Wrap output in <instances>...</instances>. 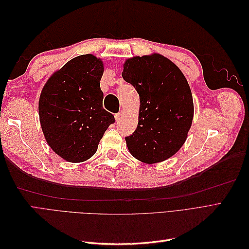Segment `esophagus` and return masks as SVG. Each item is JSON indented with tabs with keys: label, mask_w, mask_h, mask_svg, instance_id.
I'll return each mask as SVG.
<instances>
[{
	"label": "esophagus",
	"mask_w": 249,
	"mask_h": 249,
	"mask_svg": "<svg viewBox=\"0 0 249 249\" xmlns=\"http://www.w3.org/2000/svg\"><path fill=\"white\" fill-rule=\"evenodd\" d=\"M124 111H120L119 113H116V114H115V119H116V122H119V120L123 118V116H124Z\"/></svg>",
	"instance_id": "1"
}]
</instances>
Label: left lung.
Wrapping results in <instances>:
<instances>
[{
  "mask_svg": "<svg viewBox=\"0 0 249 249\" xmlns=\"http://www.w3.org/2000/svg\"><path fill=\"white\" fill-rule=\"evenodd\" d=\"M140 99L137 129L125 137L137 160L154 164L176 155L188 137L194 105L189 84L171 60L158 53L127 58L122 72Z\"/></svg>",
  "mask_w": 249,
  "mask_h": 249,
  "instance_id": "8db88e82",
  "label": "left lung"
}]
</instances>
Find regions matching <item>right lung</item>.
<instances>
[{"instance_id": "add662e5", "label": "right lung", "mask_w": 249, "mask_h": 249, "mask_svg": "<svg viewBox=\"0 0 249 249\" xmlns=\"http://www.w3.org/2000/svg\"><path fill=\"white\" fill-rule=\"evenodd\" d=\"M101 58L92 54L70 60L44 84L38 102L41 130L49 146L63 160L91 158L114 116L103 108Z\"/></svg>"}]
</instances>
